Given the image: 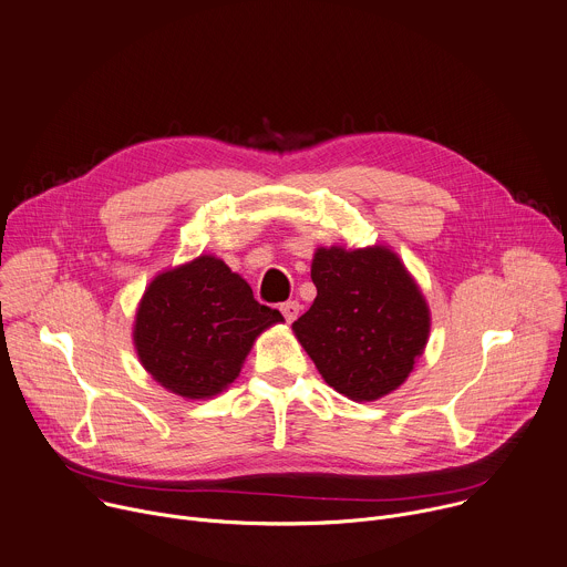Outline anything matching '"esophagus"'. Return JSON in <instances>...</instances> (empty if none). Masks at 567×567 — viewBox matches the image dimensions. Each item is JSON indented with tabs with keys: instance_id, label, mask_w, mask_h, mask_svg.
I'll list each match as a JSON object with an SVG mask.
<instances>
[{
	"instance_id": "34e87169",
	"label": "esophagus",
	"mask_w": 567,
	"mask_h": 567,
	"mask_svg": "<svg viewBox=\"0 0 567 567\" xmlns=\"http://www.w3.org/2000/svg\"><path fill=\"white\" fill-rule=\"evenodd\" d=\"M280 312H282V317L291 323V321L298 317V312H300L298 300H287V302H282V305H280Z\"/></svg>"
}]
</instances>
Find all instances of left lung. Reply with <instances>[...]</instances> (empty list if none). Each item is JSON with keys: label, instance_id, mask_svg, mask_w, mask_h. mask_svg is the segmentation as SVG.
Masks as SVG:
<instances>
[{"label": "left lung", "instance_id": "8db88e82", "mask_svg": "<svg viewBox=\"0 0 567 567\" xmlns=\"http://www.w3.org/2000/svg\"><path fill=\"white\" fill-rule=\"evenodd\" d=\"M317 298L293 332L323 380L350 400L369 402L398 389L423 354L430 310L389 248H319Z\"/></svg>", "mask_w": 567, "mask_h": 567}]
</instances>
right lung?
<instances>
[{"mask_svg": "<svg viewBox=\"0 0 567 567\" xmlns=\"http://www.w3.org/2000/svg\"><path fill=\"white\" fill-rule=\"evenodd\" d=\"M282 315L252 298L248 282L213 255L161 274L135 317L142 367L172 393L189 400L224 391L265 328Z\"/></svg>", "mask_w": 567, "mask_h": 567, "instance_id": "obj_1", "label": "right lung"}]
</instances>
